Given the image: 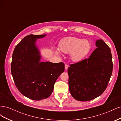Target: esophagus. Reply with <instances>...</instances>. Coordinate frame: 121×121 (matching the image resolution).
Listing matches in <instances>:
<instances>
[{"label":"esophagus","instance_id":"34e87169","mask_svg":"<svg viewBox=\"0 0 121 121\" xmlns=\"http://www.w3.org/2000/svg\"><path fill=\"white\" fill-rule=\"evenodd\" d=\"M69 68V65H67V64H65V70H67V69H68Z\"/></svg>","mask_w":121,"mask_h":121}]
</instances>
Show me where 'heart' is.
Instances as JSON below:
<instances>
[{
	"instance_id": "1",
	"label": "heart",
	"mask_w": 121,
	"mask_h": 121,
	"mask_svg": "<svg viewBox=\"0 0 121 121\" xmlns=\"http://www.w3.org/2000/svg\"><path fill=\"white\" fill-rule=\"evenodd\" d=\"M91 43L88 40L80 39L75 37H69L64 39L59 44V49L62 52H70L71 60L78 61L89 52L91 49ZM54 53L60 55V52L55 50Z\"/></svg>"
}]
</instances>
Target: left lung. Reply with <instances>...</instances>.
<instances>
[{"mask_svg": "<svg viewBox=\"0 0 121 121\" xmlns=\"http://www.w3.org/2000/svg\"><path fill=\"white\" fill-rule=\"evenodd\" d=\"M96 49L88 58L71 64L68 69L69 90L75 99L87 101L100 96L107 88L112 72L111 49L97 40Z\"/></svg>", "mask_w": 121, "mask_h": 121, "instance_id": "8db88e82", "label": "left lung"}]
</instances>
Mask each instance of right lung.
Segmentation results:
<instances>
[{
	"label": "right lung",
	"mask_w": 121,
	"mask_h": 121,
	"mask_svg": "<svg viewBox=\"0 0 121 121\" xmlns=\"http://www.w3.org/2000/svg\"><path fill=\"white\" fill-rule=\"evenodd\" d=\"M46 35L30 34L17 44L13 53L11 72L15 85L24 96L35 100L48 98L54 83L65 71V64L40 62L36 40Z\"/></svg>",
	"instance_id": "obj_1"
}]
</instances>
